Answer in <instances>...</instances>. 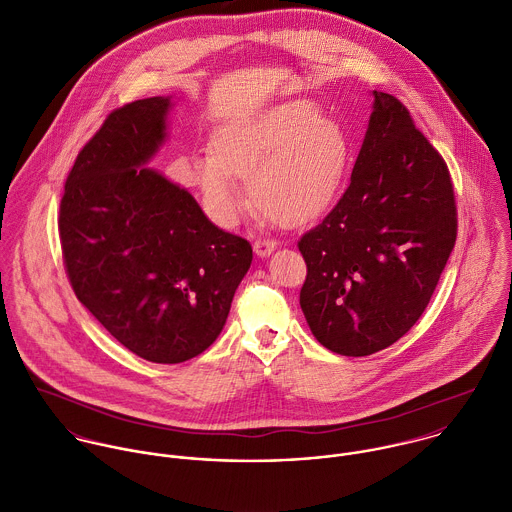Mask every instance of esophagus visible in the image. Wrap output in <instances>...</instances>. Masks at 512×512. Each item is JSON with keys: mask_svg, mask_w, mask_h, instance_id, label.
Returning <instances> with one entry per match:
<instances>
[{"mask_svg": "<svg viewBox=\"0 0 512 512\" xmlns=\"http://www.w3.org/2000/svg\"><path fill=\"white\" fill-rule=\"evenodd\" d=\"M277 247V243L273 241V239H255V243H253V251L259 255V257H267L273 249Z\"/></svg>", "mask_w": 512, "mask_h": 512, "instance_id": "1", "label": "esophagus"}]
</instances>
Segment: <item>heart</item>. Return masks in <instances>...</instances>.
I'll return each mask as SVG.
<instances>
[{"mask_svg": "<svg viewBox=\"0 0 512 512\" xmlns=\"http://www.w3.org/2000/svg\"><path fill=\"white\" fill-rule=\"evenodd\" d=\"M347 161L345 129L313 101L291 99L221 125L211 139V157L197 159L193 173L223 223L243 211L237 179H247L261 213L281 227H299L331 205Z\"/></svg>", "mask_w": 512, "mask_h": 512, "instance_id": "b5f03b06", "label": "heart"}]
</instances>
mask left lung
I'll list each match as a JSON object with an SVG mask.
<instances>
[{"instance_id": "8db88e82", "label": "left lung", "mask_w": 512, "mask_h": 512, "mask_svg": "<svg viewBox=\"0 0 512 512\" xmlns=\"http://www.w3.org/2000/svg\"><path fill=\"white\" fill-rule=\"evenodd\" d=\"M373 95L347 191L297 243L303 315L315 339L345 357L387 349L419 321L457 241L445 159L397 97Z\"/></svg>"}]
</instances>
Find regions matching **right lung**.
Instances as JSON below:
<instances>
[{
  "label": "right lung",
  "mask_w": 512,
  "mask_h": 512,
  "mask_svg": "<svg viewBox=\"0 0 512 512\" xmlns=\"http://www.w3.org/2000/svg\"><path fill=\"white\" fill-rule=\"evenodd\" d=\"M169 107L147 97L113 109L77 153L57 219L75 297L123 347L163 365L213 345L253 259L247 239L145 167Z\"/></svg>",
  "instance_id": "right-lung-1"
}]
</instances>
